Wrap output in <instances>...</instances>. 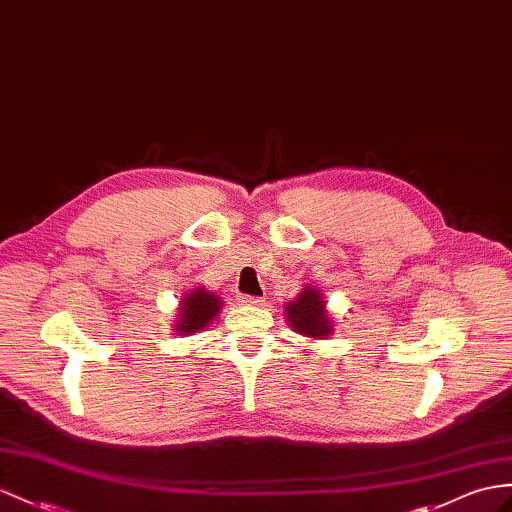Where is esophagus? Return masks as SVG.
<instances>
[{"instance_id":"34e87169","label":"esophagus","mask_w":512,"mask_h":512,"mask_svg":"<svg viewBox=\"0 0 512 512\" xmlns=\"http://www.w3.org/2000/svg\"><path fill=\"white\" fill-rule=\"evenodd\" d=\"M239 302L243 304V306H263V302H265V299H260V297H254V295H241L239 297Z\"/></svg>"}]
</instances>
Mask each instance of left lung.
Here are the masks:
<instances>
[{
  "label": "left lung",
  "instance_id": "left-lung-1",
  "mask_svg": "<svg viewBox=\"0 0 512 512\" xmlns=\"http://www.w3.org/2000/svg\"><path fill=\"white\" fill-rule=\"evenodd\" d=\"M284 317L293 332L306 336L310 341L328 339L334 332V321L328 313L326 297L315 284H304L299 295L284 304Z\"/></svg>",
  "mask_w": 512,
  "mask_h": 512
}]
</instances>
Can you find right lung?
<instances>
[{
	"mask_svg": "<svg viewBox=\"0 0 512 512\" xmlns=\"http://www.w3.org/2000/svg\"><path fill=\"white\" fill-rule=\"evenodd\" d=\"M223 299L208 291L206 286L195 284L193 289L186 291L178 304V317L173 321V330L180 336H191L213 326V321L219 317Z\"/></svg>",
	"mask_w": 512,
	"mask_h": 512,
	"instance_id": "right-lung-1",
	"label": "right lung"
}]
</instances>
